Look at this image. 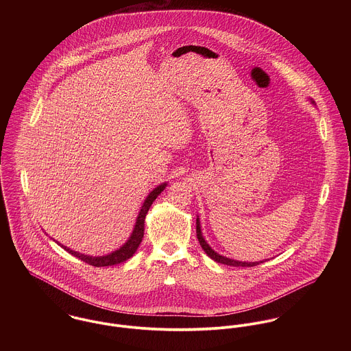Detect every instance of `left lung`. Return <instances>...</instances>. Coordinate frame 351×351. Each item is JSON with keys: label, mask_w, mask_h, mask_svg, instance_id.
I'll use <instances>...</instances> for the list:
<instances>
[{"label": "left lung", "mask_w": 351, "mask_h": 351, "mask_svg": "<svg viewBox=\"0 0 351 351\" xmlns=\"http://www.w3.org/2000/svg\"><path fill=\"white\" fill-rule=\"evenodd\" d=\"M309 101H311L313 105H316L315 101L312 100V99H309ZM196 234H197V239H199V242H200V246L202 247V250L206 252L208 256H210L213 261H216V262H219V263L230 265V266H235V267H239V266H241V267H251V266H256V265L265 262V261H258V262H242V261H235V259H232V258H227V256L220 255L219 252H216V251L213 250V249L208 245V242H206V241L204 239V237H202L200 217H199V216H197V219H196Z\"/></svg>", "instance_id": "8db88e82"}]
</instances>
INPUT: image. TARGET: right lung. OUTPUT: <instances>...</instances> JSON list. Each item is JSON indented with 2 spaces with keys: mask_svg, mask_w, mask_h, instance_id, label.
<instances>
[{
  "mask_svg": "<svg viewBox=\"0 0 351 351\" xmlns=\"http://www.w3.org/2000/svg\"><path fill=\"white\" fill-rule=\"evenodd\" d=\"M167 186V182H162L160 185H158L156 188H154L149 193V196L146 197V200L143 202L141 210H139V215L136 217V221H135V226H134V230H132V234L130 235V238L127 239V242L120 246L117 250L112 251L106 255H100V256H93V255H88V254H82V252H78V251L71 250L63 245H60L59 242H56L60 247H63L67 252H70L71 255L77 256L78 259L92 265V266H96V267H102V266H112V265H117V263H121L124 261H127L128 258H131L136 250L139 247V245L142 243V239H143V235H145V219H146V215L150 209L151 204L155 201V199L163 192V189ZM52 239V238H51Z\"/></svg>",
  "mask_w": 351,
  "mask_h": 351,
  "instance_id": "right-lung-1",
  "label": "right lung"
}]
</instances>
